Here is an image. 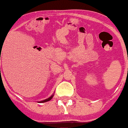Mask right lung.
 Listing matches in <instances>:
<instances>
[{"label": "right lung", "instance_id": "obj_1", "mask_svg": "<svg viewBox=\"0 0 128 128\" xmlns=\"http://www.w3.org/2000/svg\"><path fill=\"white\" fill-rule=\"evenodd\" d=\"M54 94H53L51 96H50V97H49V98H48L46 99V100H42V101H38V103H45V102H47V101H50V100H51L52 99V98L54 97Z\"/></svg>", "mask_w": 128, "mask_h": 128}]
</instances>
